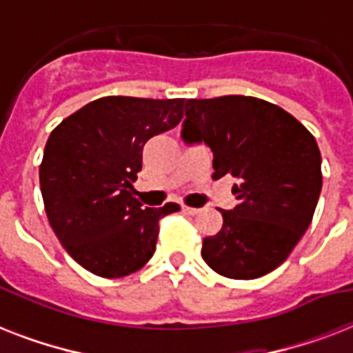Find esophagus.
<instances>
[{
  "label": "esophagus",
  "instance_id": "34e87169",
  "mask_svg": "<svg viewBox=\"0 0 353 353\" xmlns=\"http://www.w3.org/2000/svg\"><path fill=\"white\" fill-rule=\"evenodd\" d=\"M183 212H187V214H198L199 209H196V207H190V205H181Z\"/></svg>",
  "mask_w": 353,
  "mask_h": 353
}]
</instances>
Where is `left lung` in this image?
<instances>
[{"label": "left lung", "instance_id": "1", "mask_svg": "<svg viewBox=\"0 0 353 353\" xmlns=\"http://www.w3.org/2000/svg\"><path fill=\"white\" fill-rule=\"evenodd\" d=\"M183 139L212 150V179H236L232 210L201 256L227 279L251 280L276 269L312 223L323 188L317 141L291 113L256 97L190 99Z\"/></svg>", "mask_w": 353, "mask_h": 353}]
</instances>
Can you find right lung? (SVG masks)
I'll use <instances>...</instances> for the list:
<instances>
[{
  "instance_id": "right-lung-1",
  "label": "right lung",
  "mask_w": 353,
  "mask_h": 353,
  "mask_svg": "<svg viewBox=\"0 0 353 353\" xmlns=\"http://www.w3.org/2000/svg\"><path fill=\"white\" fill-rule=\"evenodd\" d=\"M185 99L102 97L63 119L47 139L40 188L47 220L74 262L121 279L155 252L159 220L179 205L143 207L133 183L150 139L176 128Z\"/></svg>"
}]
</instances>
